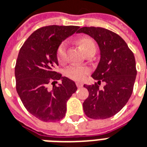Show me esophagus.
I'll use <instances>...</instances> for the list:
<instances>
[{
    "label": "esophagus",
    "mask_w": 147,
    "mask_h": 147,
    "mask_svg": "<svg viewBox=\"0 0 147 147\" xmlns=\"http://www.w3.org/2000/svg\"><path fill=\"white\" fill-rule=\"evenodd\" d=\"M76 86L78 88H81V87H82L83 84H82V82H76Z\"/></svg>",
    "instance_id": "1"
}]
</instances>
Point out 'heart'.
Returning a JSON list of instances; mask_svg holds the SVG:
<instances>
[{
	"instance_id": "b5f03b06",
	"label": "heart",
	"mask_w": 147,
	"mask_h": 147,
	"mask_svg": "<svg viewBox=\"0 0 147 147\" xmlns=\"http://www.w3.org/2000/svg\"><path fill=\"white\" fill-rule=\"evenodd\" d=\"M79 47L81 48L82 51L85 54L90 51H95V43L90 38L82 37L78 40ZM65 49H66V43H62L57 50V58L59 62H63L65 60ZM89 68L86 67H81V66H70L65 70V76L68 78L80 81L84 79L86 76L89 73Z\"/></svg>"
}]
</instances>
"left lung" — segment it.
I'll list each match as a JSON object with an SVG mask.
<instances>
[{
  "instance_id": "1",
  "label": "left lung",
  "mask_w": 147,
  "mask_h": 147,
  "mask_svg": "<svg viewBox=\"0 0 147 147\" xmlns=\"http://www.w3.org/2000/svg\"><path fill=\"white\" fill-rule=\"evenodd\" d=\"M78 33L89 35L97 43L100 58L92 78L97 83L83 86L89 96L83 103L86 115L93 119H106L119 112L129 101L136 77L133 53L120 36L100 27H82ZM102 81L105 86L98 89Z\"/></svg>"
}]
</instances>
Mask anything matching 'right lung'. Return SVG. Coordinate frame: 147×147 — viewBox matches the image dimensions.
<instances>
[{"mask_svg":"<svg viewBox=\"0 0 147 147\" xmlns=\"http://www.w3.org/2000/svg\"><path fill=\"white\" fill-rule=\"evenodd\" d=\"M79 26H49L36 30L19 51L15 68L16 90L31 115L50 122L65 117L67 101L77 90L74 81L57 73V50ZM57 80L62 83L55 86ZM54 84L52 89L48 84Z\"/></svg>","mask_w":147,"mask_h":147,"instance_id":"add662e5","label":"right lung"}]
</instances>
